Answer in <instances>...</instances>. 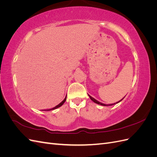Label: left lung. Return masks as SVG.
<instances>
[{"instance_id": "left-lung-1", "label": "left lung", "mask_w": 157, "mask_h": 157, "mask_svg": "<svg viewBox=\"0 0 157 157\" xmlns=\"http://www.w3.org/2000/svg\"><path fill=\"white\" fill-rule=\"evenodd\" d=\"M89 96V95H88ZM89 97H90V98L92 99V100L94 102V103H97V104H99V105H103V106H109V105H115V103H114V104H109V105H105V104H104V103H101V102H99V101H97L96 99H94V98H92V96H89ZM124 98H123L121 100H120L119 101H118V102H117V103H119L121 101H122L123 99H124Z\"/></svg>"}]
</instances>
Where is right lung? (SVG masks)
<instances>
[{
	"instance_id": "1",
	"label": "right lung",
	"mask_w": 157,
	"mask_h": 157,
	"mask_svg": "<svg viewBox=\"0 0 157 157\" xmlns=\"http://www.w3.org/2000/svg\"><path fill=\"white\" fill-rule=\"evenodd\" d=\"M67 97V96H66ZM66 97H65V98L63 99V101H61L59 104H58V105H56V107H54V108H52V109H47V110H44V111H51V110H54V109H57V108H58V107H61V105H63V104L65 103V101H66Z\"/></svg>"
}]
</instances>
